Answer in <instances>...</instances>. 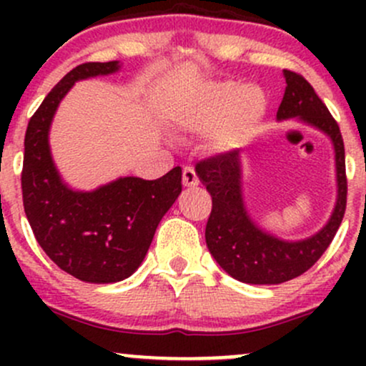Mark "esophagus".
Returning a JSON list of instances; mask_svg holds the SVG:
<instances>
[{
  "instance_id": "1",
  "label": "esophagus",
  "mask_w": 366,
  "mask_h": 366,
  "mask_svg": "<svg viewBox=\"0 0 366 366\" xmlns=\"http://www.w3.org/2000/svg\"><path fill=\"white\" fill-rule=\"evenodd\" d=\"M182 182L186 187H196L197 184H199V179H197L196 170L192 169V167H184Z\"/></svg>"
}]
</instances>
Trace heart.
<instances>
[{
    "instance_id": "1",
    "label": "heart",
    "mask_w": 366,
    "mask_h": 366,
    "mask_svg": "<svg viewBox=\"0 0 366 366\" xmlns=\"http://www.w3.org/2000/svg\"><path fill=\"white\" fill-rule=\"evenodd\" d=\"M267 112V98L254 86L212 82L191 98L180 112V124L197 134H212L218 149L229 151L244 142Z\"/></svg>"
}]
</instances>
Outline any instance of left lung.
Segmentation results:
<instances>
[{
  "instance_id": "1",
  "label": "left lung",
  "mask_w": 366,
  "mask_h": 366,
  "mask_svg": "<svg viewBox=\"0 0 366 366\" xmlns=\"http://www.w3.org/2000/svg\"><path fill=\"white\" fill-rule=\"evenodd\" d=\"M285 92L277 119H300L330 137L335 153L337 201L327 225L312 237L284 241L259 229L242 199L239 151L217 154L196 165V174L212 194L207 246L213 258L236 280L246 284H282L318 262L330 246L346 212L347 179L344 142L337 122L303 75L284 70Z\"/></svg>"
}]
</instances>
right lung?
<instances>
[{
  "mask_svg": "<svg viewBox=\"0 0 366 366\" xmlns=\"http://www.w3.org/2000/svg\"><path fill=\"white\" fill-rule=\"evenodd\" d=\"M119 69V61H89L70 70L31 117L24 141V209L36 241L63 272L91 284L119 282L139 268L182 191L180 167L157 180L120 177L89 192L74 191L58 174L48 142L58 104L77 81Z\"/></svg>",
  "mask_w": 366,
  "mask_h": 366,
  "instance_id": "right-lung-1",
  "label": "right lung"
}]
</instances>
